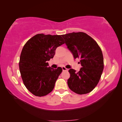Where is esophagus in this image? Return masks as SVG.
I'll return each mask as SVG.
<instances>
[{
    "label": "esophagus",
    "mask_w": 122,
    "mask_h": 122,
    "mask_svg": "<svg viewBox=\"0 0 122 122\" xmlns=\"http://www.w3.org/2000/svg\"><path fill=\"white\" fill-rule=\"evenodd\" d=\"M62 71H67L68 70V69L67 68H66V67H62Z\"/></svg>",
    "instance_id": "1"
}]
</instances>
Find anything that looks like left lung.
<instances>
[{
	"instance_id": "8db88e82",
	"label": "left lung",
	"mask_w": 122,
	"mask_h": 122,
	"mask_svg": "<svg viewBox=\"0 0 122 122\" xmlns=\"http://www.w3.org/2000/svg\"><path fill=\"white\" fill-rule=\"evenodd\" d=\"M67 48L74 59H81L82 67L79 72L70 69L67 81L69 88L78 94L89 93L95 88L103 70V57L97 43L84 32H73L62 35Z\"/></svg>"
}]
</instances>
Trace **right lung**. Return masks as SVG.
<instances>
[{"label": "right lung", "mask_w": 122, "mask_h": 122, "mask_svg": "<svg viewBox=\"0 0 122 122\" xmlns=\"http://www.w3.org/2000/svg\"><path fill=\"white\" fill-rule=\"evenodd\" d=\"M65 43L60 35L38 34L29 39L22 50L19 68L23 83L32 94L43 96L52 92L61 67H48L47 61L52 59L58 46Z\"/></svg>", "instance_id": "obj_1"}]
</instances>
